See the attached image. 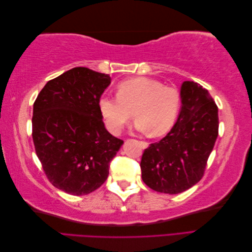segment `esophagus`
<instances>
[{"mask_svg": "<svg viewBox=\"0 0 252 252\" xmlns=\"http://www.w3.org/2000/svg\"><path fill=\"white\" fill-rule=\"evenodd\" d=\"M140 144H141V146H142L143 148H147V147L149 146V143H147V142H144V141H141V142H140Z\"/></svg>", "mask_w": 252, "mask_h": 252, "instance_id": "1", "label": "esophagus"}]
</instances>
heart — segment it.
Returning <instances> with one entry per match:
<instances>
[{"mask_svg":"<svg viewBox=\"0 0 252 252\" xmlns=\"http://www.w3.org/2000/svg\"><path fill=\"white\" fill-rule=\"evenodd\" d=\"M118 95H102L98 109L106 128L119 134L134 117L135 127L159 136L168 132L181 109V94L177 88L163 85L156 79L139 77L121 82Z\"/></svg>","mask_w":252,"mask_h":252,"instance_id":"heart-1","label":"heart"}]
</instances>
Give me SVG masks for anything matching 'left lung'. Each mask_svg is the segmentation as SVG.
<instances>
[{"instance_id":"left-lung-1","label":"left lung","mask_w":252,"mask_h":252,"mask_svg":"<svg viewBox=\"0 0 252 252\" xmlns=\"http://www.w3.org/2000/svg\"><path fill=\"white\" fill-rule=\"evenodd\" d=\"M181 100L177 123L142 156V179L158 192L177 194L195 185L203 178L219 134L218 106L207 89L185 81Z\"/></svg>"}]
</instances>
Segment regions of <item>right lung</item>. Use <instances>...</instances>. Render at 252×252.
I'll use <instances>...</instances> for the list:
<instances>
[{
  "label": "right lung",
  "mask_w": 252,
  "mask_h": 252,
  "mask_svg": "<svg viewBox=\"0 0 252 252\" xmlns=\"http://www.w3.org/2000/svg\"><path fill=\"white\" fill-rule=\"evenodd\" d=\"M110 81L74 67L48 81L33 103L35 154L49 182L66 193L88 194L103 185L124 143L106 130L98 109Z\"/></svg>",
  "instance_id": "1"
}]
</instances>
